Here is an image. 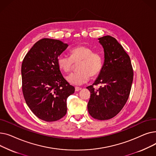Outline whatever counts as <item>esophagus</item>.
Here are the masks:
<instances>
[{"label": "esophagus", "instance_id": "1", "mask_svg": "<svg viewBox=\"0 0 156 156\" xmlns=\"http://www.w3.org/2000/svg\"><path fill=\"white\" fill-rule=\"evenodd\" d=\"M81 90V88H80V87H75V91L76 92H78V91Z\"/></svg>", "mask_w": 156, "mask_h": 156}]
</instances>
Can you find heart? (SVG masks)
Instances as JSON below:
<instances>
[{"mask_svg":"<svg viewBox=\"0 0 156 156\" xmlns=\"http://www.w3.org/2000/svg\"><path fill=\"white\" fill-rule=\"evenodd\" d=\"M78 63V72L70 74L66 79L73 85H81L101 73L104 65V57L99 52H93L92 49L80 45L72 48L70 57L61 55L57 59L58 67L65 73L71 71L74 63Z\"/></svg>","mask_w":156,"mask_h":156,"instance_id":"b5f03b06","label":"heart"}]
</instances>
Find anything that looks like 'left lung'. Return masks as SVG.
Wrapping results in <instances>:
<instances>
[{
    "label": "left lung",
    "instance_id": "obj_1",
    "mask_svg": "<svg viewBox=\"0 0 156 156\" xmlns=\"http://www.w3.org/2000/svg\"><path fill=\"white\" fill-rule=\"evenodd\" d=\"M104 51L103 68L92 85L88 111L92 118L107 120L121 111L129 95L133 71L128 54L116 38L107 35L99 38ZM101 84L95 89L94 85Z\"/></svg>",
    "mask_w": 156,
    "mask_h": 156
}]
</instances>
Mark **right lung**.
Instances as JSON below:
<instances>
[{
    "label": "right lung",
    "instance_id": "add662e5",
    "mask_svg": "<svg viewBox=\"0 0 156 156\" xmlns=\"http://www.w3.org/2000/svg\"><path fill=\"white\" fill-rule=\"evenodd\" d=\"M68 46L59 40L42 38L31 48L22 62L24 100L36 116L47 122L66 115L67 99L75 92V87L64 78L57 63Z\"/></svg>",
    "mask_w": 156,
    "mask_h": 156
}]
</instances>
